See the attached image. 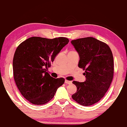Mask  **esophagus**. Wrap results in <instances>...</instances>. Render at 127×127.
Returning <instances> with one entry per match:
<instances>
[{
	"instance_id": "obj_1",
	"label": "esophagus",
	"mask_w": 127,
	"mask_h": 127,
	"mask_svg": "<svg viewBox=\"0 0 127 127\" xmlns=\"http://www.w3.org/2000/svg\"><path fill=\"white\" fill-rule=\"evenodd\" d=\"M65 83L66 84H69V85H70V84L72 83V82L70 81H68V80H65Z\"/></svg>"
}]
</instances>
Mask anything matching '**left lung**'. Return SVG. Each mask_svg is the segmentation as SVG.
I'll list each match as a JSON object with an SVG mask.
<instances>
[{"label": "left lung", "mask_w": 127, "mask_h": 127, "mask_svg": "<svg viewBox=\"0 0 127 127\" xmlns=\"http://www.w3.org/2000/svg\"><path fill=\"white\" fill-rule=\"evenodd\" d=\"M80 60L79 67L85 70L84 82L73 81L77 91L71 97L82 106L97 103L104 96L114 77V58L109 46L97 39L88 37L72 40Z\"/></svg>", "instance_id": "1"}]
</instances>
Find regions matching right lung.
<instances>
[{"instance_id": "right-lung-1", "label": "right lung", "mask_w": 127, "mask_h": 127, "mask_svg": "<svg viewBox=\"0 0 127 127\" xmlns=\"http://www.w3.org/2000/svg\"><path fill=\"white\" fill-rule=\"evenodd\" d=\"M67 38L32 37L17 46L13 59V77L21 95L30 103L42 105L52 100L64 78H54L47 71Z\"/></svg>"}]
</instances>
